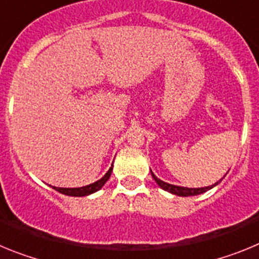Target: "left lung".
Segmentation results:
<instances>
[{
    "mask_svg": "<svg viewBox=\"0 0 259 259\" xmlns=\"http://www.w3.org/2000/svg\"><path fill=\"white\" fill-rule=\"evenodd\" d=\"M150 172H152V176L153 179L155 180V183H157L159 187H161L162 189H164V191L170 192V193L172 194H176V196H182V197H188V196H197V194H201V193H205L206 191H209V189H211L212 187H215V185L218 184L219 182H217L215 184L212 185H209V187H205V188H187V187H179V185H172V184H168V183H164L163 180L158 179L157 176L153 174V171L150 170Z\"/></svg>",
    "mask_w": 259,
    "mask_h": 259,
    "instance_id": "8db88e82",
    "label": "left lung"
}]
</instances>
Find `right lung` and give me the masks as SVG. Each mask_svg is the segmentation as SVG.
I'll return each instance as SVG.
<instances>
[{"label":"right lung","mask_w":259,"mask_h":259,"mask_svg":"<svg viewBox=\"0 0 259 259\" xmlns=\"http://www.w3.org/2000/svg\"><path fill=\"white\" fill-rule=\"evenodd\" d=\"M111 171H113V166L110 167L109 171L102 176L101 179L97 180V182L92 183V184L85 185V187H80V188H58V187H52L53 189H56L57 192L62 194H66V196H74V197H83V196H88V194H92L95 192L100 191L105 185V183L109 180L110 175H111Z\"/></svg>","instance_id":"1"}]
</instances>
